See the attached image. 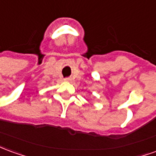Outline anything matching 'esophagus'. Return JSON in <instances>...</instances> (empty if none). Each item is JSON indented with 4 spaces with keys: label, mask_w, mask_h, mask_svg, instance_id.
<instances>
[{
    "label": "esophagus",
    "mask_w": 156,
    "mask_h": 156,
    "mask_svg": "<svg viewBox=\"0 0 156 156\" xmlns=\"http://www.w3.org/2000/svg\"><path fill=\"white\" fill-rule=\"evenodd\" d=\"M65 81H70V78H65Z\"/></svg>",
    "instance_id": "1"
}]
</instances>
